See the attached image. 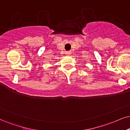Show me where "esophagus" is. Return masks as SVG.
Listing matches in <instances>:
<instances>
[{
    "mask_svg": "<svg viewBox=\"0 0 130 130\" xmlns=\"http://www.w3.org/2000/svg\"><path fill=\"white\" fill-rule=\"evenodd\" d=\"M67 55H71V52H67L66 53H65Z\"/></svg>",
    "mask_w": 130,
    "mask_h": 130,
    "instance_id": "34e87169",
    "label": "esophagus"
}]
</instances>
